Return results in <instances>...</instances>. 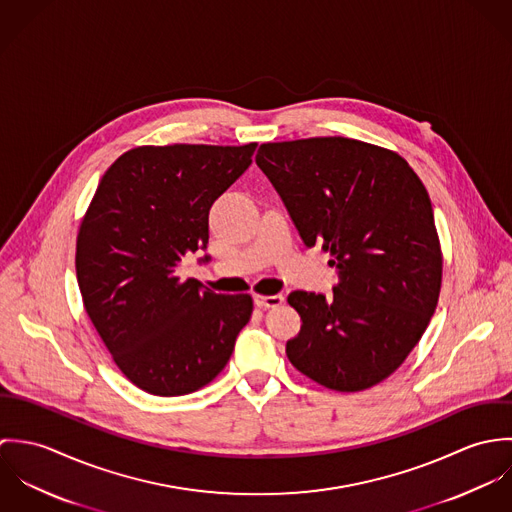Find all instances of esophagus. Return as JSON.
Segmentation results:
<instances>
[{"label":"esophagus","mask_w":512,"mask_h":512,"mask_svg":"<svg viewBox=\"0 0 512 512\" xmlns=\"http://www.w3.org/2000/svg\"><path fill=\"white\" fill-rule=\"evenodd\" d=\"M254 303L258 307H280L284 303V295H254Z\"/></svg>","instance_id":"1"}]
</instances>
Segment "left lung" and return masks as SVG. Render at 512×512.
<instances>
[{"label":"left lung","mask_w":512,"mask_h":512,"mask_svg":"<svg viewBox=\"0 0 512 512\" xmlns=\"http://www.w3.org/2000/svg\"><path fill=\"white\" fill-rule=\"evenodd\" d=\"M256 163L303 244H321L339 276L329 297L288 295L301 317L290 363L339 392L382 382L438 305L443 260L424 183L396 151L337 136L262 144Z\"/></svg>","instance_id":"8db88e82"}]
</instances>
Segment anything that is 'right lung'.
Returning <instances> with one entry per match:
<instances>
[{
    "label": "right lung",
    "mask_w": 512,
    "mask_h": 512,
    "mask_svg": "<svg viewBox=\"0 0 512 512\" xmlns=\"http://www.w3.org/2000/svg\"><path fill=\"white\" fill-rule=\"evenodd\" d=\"M254 149L134 147L108 167L80 222L74 264L84 309L114 363L149 394L209 384L250 321L248 293H215L175 270L187 252L207 248L209 211Z\"/></svg>",
    "instance_id": "obj_1"
}]
</instances>
